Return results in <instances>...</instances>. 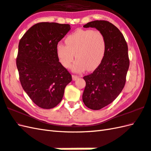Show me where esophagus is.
<instances>
[{
  "label": "esophagus",
  "mask_w": 151,
  "mask_h": 151,
  "mask_svg": "<svg viewBox=\"0 0 151 151\" xmlns=\"http://www.w3.org/2000/svg\"><path fill=\"white\" fill-rule=\"evenodd\" d=\"M72 78H73V81H76V80H77V79L79 78V76L73 75H72Z\"/></svg>",
  "instance_id": "obj_1"
}]
</instances>
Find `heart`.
I'll return each instance as SVG.
<instances>
[{
	"mask_svg": "<svg viewBox=\"0 0 151 151\" xmlns=\"http://www.w3.org/2000/svg\"><path fill=\"white\" fill-rule=\"evenodd\" d=\"M65 45L58 43L56 51L61 64L69 68L75 54L77 58L72 67L73 71L81 73L87 69H97L103 60L106 43L101 31L78 29L65 38Z\"/></svg>",
	"mask_w": 151,
	"mask_h": 151,
	"instance_id": "b5f03b06",
	"label": "heart"
}]
</instances>
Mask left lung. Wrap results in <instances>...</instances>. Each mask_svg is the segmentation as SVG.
I'll return each mask as SVG.
<instances>
[{
	"label": "left lung",
	"mask_w": 151,
	"mask_h": 151,
	"mask_svg": "<svg viewBox=\"0 0 151 151\" xmlns=\"http://www.w3.org/2000/svg\"><path fill=\"white\" fill-rule=\"evenodd\" d=\"M95 28L104 34L105 56L93 73L84 76L86 87L82 95L84 104L98 110L111 103L123 90L129 67L128 46L118 28L106 21H94L84 25Z\"/></svg>",
	"instance_id": "1"
}]
</instances>
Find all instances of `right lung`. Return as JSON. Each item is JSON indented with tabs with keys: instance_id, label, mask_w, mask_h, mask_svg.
<instances>
[{
	"instance_id": "add662e5",
	"label": "right lung",
	"mask_w": 151,
	"mask_h": 151,
	"mask_svg": "<svg viewBox=\"0 0 151 151\" xmlns=\"http://www.w3.org/2000/svg\"><path fill=\"white\" fill-rule=\"evenodd\" d=\"M70 30L67 24L39 22L19 41L16 60L19 80L31 100L41 108L56 106L72 81L56 51L58 43Z\"/></svg>"
}]
</instances>
